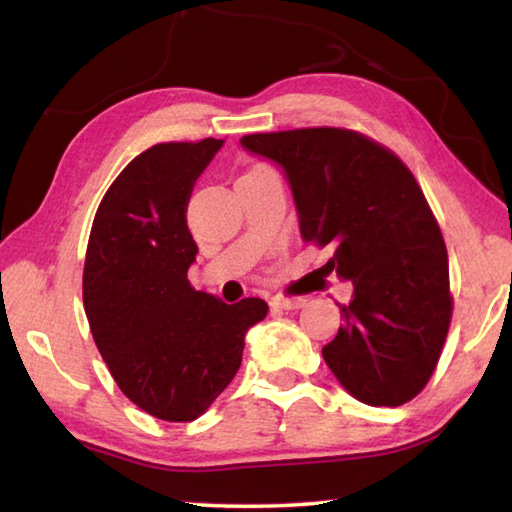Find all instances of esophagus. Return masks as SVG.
Instances as JSON below:
<instances>
[{
	"label": "esophagus",
	"mask_w": 512,
	"mask_h": 512,
	"mask_svg": "<svg viewBox=\"0 0 512 512\" xmlns=\"http://www.w3.org/2000/svg\"><path fill=\"white\" fill-rule=\"evenodd\" d=\"M306 302L302 300V297H273L271 300V306H275V309H284V311H295V309H302Z\"/></svg>",
	"instance_id": "1"
}]
</instances>
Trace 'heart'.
Here are the masks:
<instances>
[{
  "instance_id": "1",
  "label": "heart",
  "mask_w": 512,
  "mask_h": 512,
  "mask_svg": "<svg viewBox=\"0 0 512 512\" xmlns=\"http://www.w3.org/2000/svg\"><path fill=\"white\" fill-rule=\"evenodd\" d=\"M259 167H264V165H255V167H250V170H259ZM250 170H248V172H250Z\"/></svg>"
}]
</instances>
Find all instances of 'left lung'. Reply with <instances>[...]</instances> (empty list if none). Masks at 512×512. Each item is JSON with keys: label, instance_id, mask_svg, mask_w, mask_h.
<instances>
[{"label": "left lung", "instance_id": "1", "mask_svg": "<svg viewBox=\"0 0 512 512\" xmlns=\"http://www.w3.org/2000/svg\"><path fill=\"white\" fill-rule=\"evenodd\" d=\"M246 150L280 163L304 241L351 280L324 362L358 401L398 407L423 392L452 320L448 250L421 185L398 156L345 127L248 134Z\"/></svg>", "mask_w": 512, "mask_h": 512}]
</instances>
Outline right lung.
Instances as JSON below:
<instances>
[{"label": "right lung", "instance_id": "obj_1", "mask_svg": "<svg viewBox=\"0 0 512 512\" xmlns=\"http://www.w3.org/2000/svg\"><path fill=\"white\" fill-rule=\"evenodd\" d=\"M224 141L159 143L138 154L102 197L91 226L82 302L102 360L129 401L188 423L235 378L246 331L268 304H224L194 291L199 248L185 221L194 181Z\"/></svg>", "mask_w": 512, "mask_h": 512}]
</instances>
